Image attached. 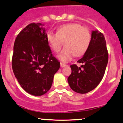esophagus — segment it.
<instances>
[{"instance_id":"esophagus-1","label":"esophagus","mask_w":123,"mask_h":123,"mask_svg":"<svg viewBox=\"0 0 123 123\" xmlns=\"http://www.w3.org/2000/svg\"><path fill=\"white\" fill-rule=\"evenodd\" d=\"M60 65H61V68H63V67H64V66H66V65L64 64V63H61Z\"/></svg>"}]
</instances>
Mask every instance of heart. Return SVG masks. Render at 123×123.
Wrapping results in <instances>:
<instances>
[{
	"label": "heart",
	"mask_w": 123,
	"mask_h": 123,
	"mask_svg": "<svg viewBox=\"0 0 123 123\" xmlns=\"http://www.w3.org/2000/svg\"><path fill=\"white\" fill-rule=\"evenodd\" d=\"M46 39L49 46L54 51L58 53L61 50L63 42L65 48L57 55L63 62L72 60L74 55H82L88 49L91 36L88 29L79 24H68L57 29V33L49 31Z\"/></svg>",
	"instance_id": "1"
}]
</instances>
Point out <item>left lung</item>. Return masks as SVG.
I'll return each mask as SVG.
<instances>
[{
  "label": "left lung",
  "instance_id": "8db88e82",
  "mask_svg": "<svg viewBox=\"0 0 123 123\" xmlns=\"http://www.w3.org/2000/svg\"><path fill=\"white\" fill-rule=\"evenodd\" d=\"M108 62V53L104 35L92 31L88 49L77 62L83 63L78 67L72 65V73L68 78L72 90L80 94H86L97 87L105 74Z\"/></svg>",
  "mask_w": 123,
  "mask_h": 123
}]
</instances>
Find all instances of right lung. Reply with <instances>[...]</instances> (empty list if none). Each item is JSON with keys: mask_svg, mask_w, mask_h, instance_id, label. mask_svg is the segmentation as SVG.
Segmentation results:
<instances>
[{"mask_svg": "<svg viewBox=\"0 0 123 123\" xmlns=\"http://www.w3.org/2000/svg\"><path fill=\"white\" fill-rule=\"evenodd\" d=\"M41 23H32L22 29L14 44L12 68L22 88L35 96L50 90L60 62L54 57Z\"/></svg>", "mask_w": 123, "mask_h": 123, "instance_id": "right-lung-1", "label": "right lung"}]
</instances>
